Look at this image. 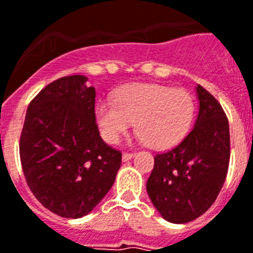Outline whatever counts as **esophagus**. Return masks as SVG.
<instances>
[{
    "label": "esophagus",
    "mask_w": 253,
    "mask_h": 253,
    "mask_svg": "<svg viewBox=\"0 0 253 253\" xmlns=\"http://www.w3.org/2000/svg\"><path fill=\"white\" fill-rule=\"evenodd\" d=\"M135 154L134 152H123V155H122V159L125 162H127V161H130L131 158L134 157Z\"/></svg>",
    "instance_id": "obj_1"
}]
</instances>
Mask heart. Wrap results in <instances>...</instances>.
<instances>
[{"label": "heart", "mask_w": 253, "mask_h": 253, "mask_svg": "<svg viewBox=\"0 0 253 253\" xmlns=\"http://www.w3.org/2000/svg\"><path fill=\"white\" fill-rule=\"evenodd\" d=\"M195 103L187 90L162 84H134L119 90L115 102H101L96 118L111 143L135 122V130L152 148H166L182 139L190 128Z\"/></svg>", "instance_id": "1"}]
</instances>
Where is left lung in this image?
Here are the masks:
<instances>
[{
    "label": "left lung",
    "instance_id": "8db88e82",
    "mask_svg": "<svg viewBox=\"0 0 253 253\" xmlns=\"http://www.w3.org/2000/svg\"><path fill=\"white\" fill-rule=\"evenodd\" d=\"M195 126L171 150L158 152L147 192L167 221L183 224L203 215L216 200L228 172V118L211 92L198 84Z\"/></svg>",
    "mask_w": 253,
    "mask_h": 253
}]
</instances>
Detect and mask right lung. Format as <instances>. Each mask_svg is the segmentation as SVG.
I'll list each match as a JSON object with an SVG mask.
<instances>
[{
	"mask_svg": "<svg viewBox=\"0 0 253 253\" xmlns=\"http://www.w3.org/2000/svg\"><path fill=\"white\" fill-rule=\"evenodd\" d=\"M84 75L53 81L26 111L19 158L29 188L62 217L87 215L113 187L122 152L103 142L95 122V88Z\"/></svg>",
	"mask_w": 253,
	"mask_h": 253,
	"instance_id": "right-lung-1",
	"label": "right lung"
}]
</instances>
